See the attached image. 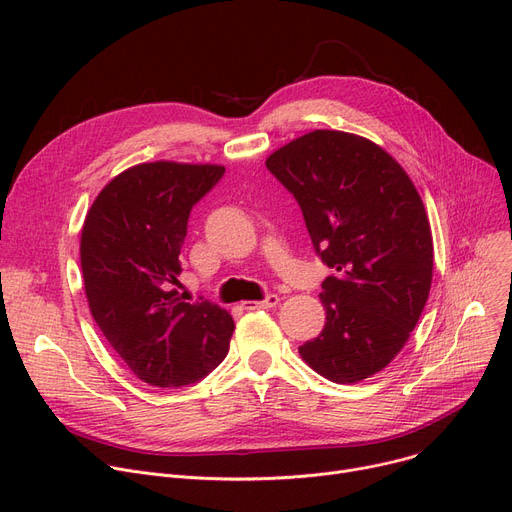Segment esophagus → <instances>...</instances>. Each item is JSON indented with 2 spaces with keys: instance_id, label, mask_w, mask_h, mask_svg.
<instances>
[{
  "instance_id": "1",
  "label": "esophagus",
  "mask_w": 512,
  "mask_h": 512,
  "mask_svg": "<svg viewBox=\"0 0 512 512\" xmlns=\"http://www.w3.org/2000/svg\"><path fill=\"white\" fill-rule=\"evenodd\" d=\"M278 301H280V297L278 294H267V297L263 299V301H247V303H242V309H247V311H255V309H272V307H276L278 305Z\"/></svg>"
}]
</instances>
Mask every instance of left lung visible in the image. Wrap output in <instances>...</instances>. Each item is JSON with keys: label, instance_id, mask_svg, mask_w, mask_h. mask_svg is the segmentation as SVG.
I'll return each mask as SVG.
<instances>
[{"label": "left lung", "instance_id": "obj_1", "mask_svg": "<svg viewBox=\"0 0 512 512\" xmlns=\"http://www.w3.org/2000/svg\"><path fill=\"white\" fill-rule=\"evenodd\" d=\"M297 199L315 253L326 326L301 357L336 384L382 371L405 346L429 297L434 242L423 201L398 161L340 130H313L265 161Z\"/></svg>", "mask_w": 512, "mask_h": 512}]
</instances>
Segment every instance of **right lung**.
<instances>
[{"label": "right lung", "mask_w": 512, "mask_h": 512, "mask_svg": "<svg viewBox=\"0 0 512 512\" xmlns=\"http://www.w3.org/2000/svg\"><path fill=\"white\" fill-rule=\"evenodd\" d=\"M222 166L153 161L116 176L91 205L80 236L85 292L105 340L143 382L180 388L228 355L234 321L209 301L172 290L191 209Z\"/></svg>", "instance_id": "right-lung-1"}]
</instances>
